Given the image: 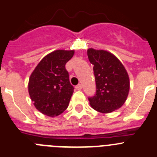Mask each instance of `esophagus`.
Here are the masks:
<instances>
[{"instance_id":"obj_1","label":"esophagus","mask_w":157,"mask_h":157,"mask_svg":"<svg viewBox=\"0 0 157 157\" xmlns=\"http://www.w3.org/2000/svg\"><path fill=\"white\" fill-rule=\"evenodd\" d=\"M75 88L77 89V90H81V89H82V85H81V84H78V85L76 86Z\"/></svg>"}]
</instances>
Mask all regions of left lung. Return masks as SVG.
Returning <instances> with one entry per match:
<instances>
[{
  "label": "left lung",
  "mask_w": 157,
  "mask_h": 157,
  "mask_svg": "<svg viewBox=\"0 0 157 157\" xmlns=\"http://www.w3.org/2000/svg\"><path fill=\"white\" fill-rule=\"evenodd\" d=\"M87 56L96 82V94L89 98L90 105L97 112L111 113L121 108L129 91V77L120 60L105 50L87 49Z\"/></svg>",
  "instance_id": "8db88e82"
}]
</instances>
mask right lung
Here are the masks:
<instances>
[{"mask_svg":"<svg viewBox=\"0 0 157 157\" xmlns=\"http://www.w3.org/2000/svg\"><path fill=\"white\" fill-rule=\"evenodd\" d=\"M74 50L58 49L45 56L32 73L29 93L36 109L50 117L65 111L74 93L65 65Z\"/></svg>","mask_w":157,"mask_h":157,"instance_id":"obj_1","label":"right lung"}]
</instances>
